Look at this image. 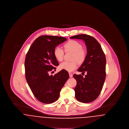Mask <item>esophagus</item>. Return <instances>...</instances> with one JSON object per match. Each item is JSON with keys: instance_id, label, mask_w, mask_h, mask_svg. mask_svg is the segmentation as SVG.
<instances>
[{"instance_id": "esophagus-1", "label": "esophagus", "mask_w": 129, "mask_h": 129, "mask_svg": "<svg viewBox=\"0 0 129 129\" xmlns=\"http://www.w3.org/2000/svg\"><path fill=\"white\" fill-rule=\"evenodd\" d=\"M69 76H70V77H72L73 76V74L71 73H69Z\"/></svg>"}]
</instances>
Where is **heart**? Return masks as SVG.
Returning <instances> with one entry per match:
<instances>
[{
	"mask_svg": "<svg viewBox=\"0 0 129 129\" xmlns=\"http://www.w3.org/2000/svg\"><path fill=\"white\" fill-rule=\"evenodd\" d=\"M63 48L66 53H73L72 60L74 61L63 62L59 65V67L60 70L72 72L77 67V61L79 64H82L84 62L86 56V52L83 48L82 44L75 40L68 41L63 44ZM54 55L57 60L61 61L63 59L64 51L61 47H56L54 50Z\"/></svg>",
	"mask_w": 129,
	"mask_h": 129,
	"instance_id": "heart-1",
	"label": "heart"
}]
</instances>
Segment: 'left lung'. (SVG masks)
<instances>
[{"mask_svg": "<svg viewBox=\"0 0 129 129\" xmlns=\"http://www.w3.org/2000/svg\"><path fill=\"white\" fill-rule=\"evenodd\" d=\"M83 40L86 44L87 54L86 59L78 71L86 75L74 74L77 84L74 88L75 98L84 103L92 102L98 98L102 91L106 77V58L98 42L91 36L79 34L70 37Z\"/></svg>", "mask_w": 129, "mask_h": 129, "instance_id": "left-lung-1", "label": "left lung"}]
</instances>
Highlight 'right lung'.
Segmentation results:
<instances>
[{
  "label": "right lung",
  "instance_id": "right-lung-1",
  "mask_svg": "<svg viewBox=\"0 0 129 129\" xmlns=\"http://www.w3.org/2000/svg\"><path fill=\"white\" fill-rule=\"evenodd\" d=\"M66 40L64 37L41 36L32 44L26 55L27 83L35 97L44 104L53 103L58 99L62 87L69 78L67 71L62 70L54 75H49L59 65L54 50Z\"/></svg>",
  "mask_w": 129,
  "mask_h": 129
}]
</instances>
